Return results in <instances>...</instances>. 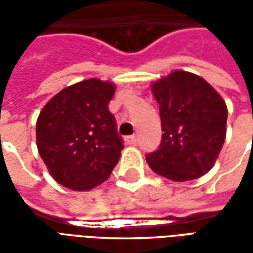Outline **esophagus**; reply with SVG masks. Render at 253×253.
I'll list each match as a JSON object with an SVG mask.
<instances>
[{"label":"esophagus","mask_w":253,"mask_h":253,"mask_svg":"<svg viewBox=\"0 0 253 253\" xmlns=\"http://www.w3.org/2000/svg\"><path fill=\"white\" fill-rule=\"evenodd\" d=\"M125 141H126L127 145H131V146L137 145V142H138V139L135 135H128V137H126V139H125Z\"/></svg>","instance_id":"esophagus-1"}]
</instances>
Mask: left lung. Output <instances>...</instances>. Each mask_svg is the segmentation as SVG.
Wrapping results in <instances>:
<instances>
[{"mask_svg": "<svg viewBox=\"0 0 253 253\" xmlns=\"http://www.w3.org/2000/svg\"><path fill=\"white\" fill-rule=\"evenodd\" d=\"M152 90L160 105L161 143L146 154L157 175L187 181L206 175L222 149L228 108L211 85L188 72L170 73Z\"/></svg>", "mask_w": 253, "mask_h": 253, "instance_id": "1", "label": "left lung"}]
</instances>
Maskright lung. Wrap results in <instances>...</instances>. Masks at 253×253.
<instances>
[{
	"label": "right lung",
	"mask_w": 253,
	"mask_h": 253,
	"mask_svg": "<svg viewBox=\"0 0 253 253\" xmlns=\"http://www.w3.org/2000/svg\"><path fill=\"white\" fill-rule=\"evenodd\" d=\"M112 83L90 78L62 89L36 122V143L51 176L63 187L92 190L108 179L123 139L108 110Z\"/></svg>",
	"instance_id": "1"
}]
</instances>
